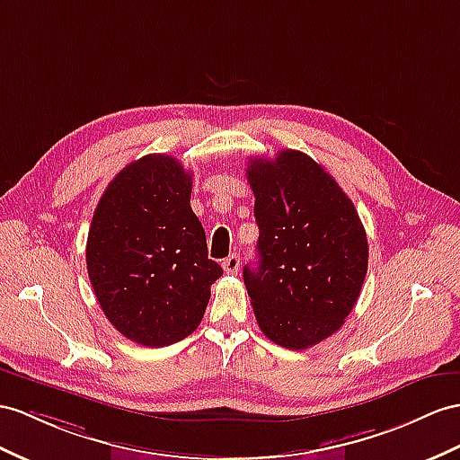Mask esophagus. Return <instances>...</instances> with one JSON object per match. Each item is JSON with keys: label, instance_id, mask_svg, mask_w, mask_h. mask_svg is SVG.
I'll list each match as a JSON object with an SVG mask.
<instances>
[{"label": "esophagus", "instance_id": "esophagus-1", "mask_svg": "<svg viewBox=\"0 0 460 460\" xmlns=\"http://www.w3.org/2000/svg\"><path fill=\"white\" fill-rule=\"evenodd\" d=\"M221 266H223V270H226V274H237L239 268H241V258H239V254L227 256L226 261L221 262Z\"/></svg>", "mask_w": 460, "mask_h": 460}]
</instances>
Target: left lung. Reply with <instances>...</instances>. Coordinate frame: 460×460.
<instances>
[{"mask_svg":"<svg viewBox=\"0 0 460 460\" xmlns=\"http://www.w3.org/2000/svg\"><path fill=\"white\" fill-rule=\"evenodd\" d=\"M258 268L243 270L261 331L307 349L332 336L356 305L369 246L353 202L319 163L296 149L251 159Z\"/></svg>","mask_w":460,"mask_h":460,"instance_id":"left-lung-1","label":"left lung"}]
</instances>
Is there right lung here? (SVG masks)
<instances>
[{"label":"right lung","mask_w":460,"mask_h":460,"mask_svg":"<svg viewBox=\"0 0 460 460\" xmlns=\"http://www.w3.org/2000/svg\"><path fill=\"white\" fill-rule=\"evenodd\" d=\"M190 194V171L153 153L114 176L93 216L85 251L93 291L136 344L163 348L190 336L223 274L208 258Z\"/></svg>","instance_id":"1"}]
</instances>
